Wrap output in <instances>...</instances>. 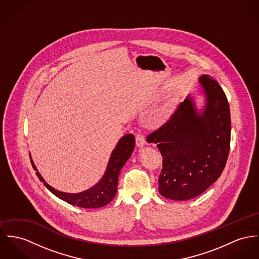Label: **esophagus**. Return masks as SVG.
I'll use <instances>...</instances> for the list:
<instances>
[{
  "instance_id": "1",
  "label": "esophagus",
  "mask_w": 259,
  "mask_h": 259,
  "mask_svg": "<svg viewBox=\"0 0 259 259\" xmlns=\"http://www.w3.org/2000/svg\"><path fill=\"white\" fill-rule=\"evenodd\" d=\"M136 145L139 148H142V147H144L146 145V138H145V136L143 134L139 133V134L136 135Z\"/></svg>"
}]
</instances>
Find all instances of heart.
<instances>
[{
  "label": "heart",
  "mask_w": 259,
  "mask_h": 259,
  "mask_svg": "<svg viewBox=\"0 0 259 259\" xmlns=\"http://www.w3.org/2000/svg\"><path fill=\"white\" fill-rule=\"evenodd\" d=\"M169 115H170L169 108L163 107L157 111V113L155 114V119L158 120V121H162V120L167 119L169 117Z\"/></svg>",
  "instance_id": "b5f03b06"
}]
</instances>
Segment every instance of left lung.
<instances>
[{"instance_id": "left-lung-1", "label": "left lung", "mask_w": 259, "mask_h": 259, "mask_svg": "<svg viewBox=\"0 0 259 259\" xmlns=\"http://www.w3.org/2000/svg\"><path fill=\"white\" fill-rule=\"evenodd\" d=\"M205 105L199 111L188 96L169 120L147 141L162 156L159 193L170 200L202 194L223 172L230 152L231 114L227 97L217 80L199 79Z\"/></svg>"}]
</instances>
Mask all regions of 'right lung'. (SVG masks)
<instances>
[{"label":"right lung","instance_id":"obj_1","mask_svg":"<svg viewBox=\"0 0 259 259\" xmlns=\"http://www.w3.org/2000/svg\"><path fill=\"white\" fill-rule=\"evenodd\" d=\"M134 148H135L134 135L132 134L124 135L117 143L115 149L113 150L111 157L108 161L105 174L102 177V179L90 189L80 193H66V192L58 191L57 189H54L52 186L46 183V181L40 176L35 164L32 161L30 154H29V158H30L32 167L34 168V170H36V175L40 181L43 182L44 186H46V188L49 191H51L55 196L74 206H78L85 209H93V208L95 209V208H100L107 205L111 200L114 198L117 191L120 170L125 164V162L131 157Z\"/></svg>","mask_w":259,"mask_h":259}]
</instances>
